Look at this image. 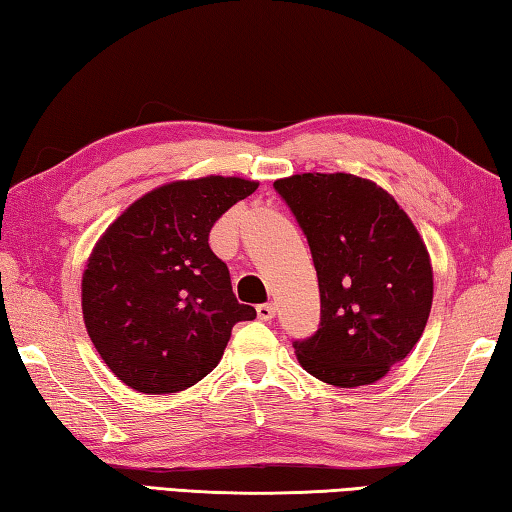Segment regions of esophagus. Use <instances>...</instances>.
Returning a JSON list of instances; mask_svg holds the SVG:
<instances>
[{"mask_svg":"<svg viewBox=\"0 0 512 512\" xmlns=\"http://www.w3.org/2000/svg\"><path fill=\"white\" fill-rule=\"evenodd\" d=\"M273 316H275L273 302H264V305H257V318L259 320H271Z\"/></svg>","mask_w":512,"mask_h":512,"instance_id":"1","label":"esophagus"}]
</instances>
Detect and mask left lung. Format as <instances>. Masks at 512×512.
Wrapping results in <instances>:
<instances>
[{
    "label": "left lung",
    "mask_w": 512,
    "mask_h": 512,
    "mask_svg": "<svg viewBox=\"0 0 512 512\" xmlns=\"http://www.w3.org/2000/svg\"><path fill=\"white\" fill-rule=\"evenodd\" d=\"M305 232L320 323L293 341L300 366L339 388L375 384L409 357L433 300L429 253L384 189L352 173H300L273 183Z\"/></svg>",
    "instance_id": "obj_1"
}]
</instances>
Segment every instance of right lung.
<instances>
[{
    "label": "right lung",
    "mask_w": 512,
    "mask_h": 512,
    "mask_svg": "<svg viewBox=\"0 0 512 512\" xmlns=\"http://www.w3.org/2000/svg\"><path fill=\"white\" fill-rule=\"evenodd\" d=\"M257 183L207 176L153 189L110 225L83 273V318L106 366L140 393H178L257 311L232 293L210 230Z\"/></svg>",
    "instance_id": "obj_1"
}]
</instances>
